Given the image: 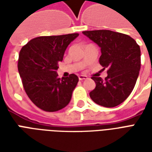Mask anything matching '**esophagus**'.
<instances>
[{
	"mask_svg": "<svg viewBox=\"0 0 152 152\" xmlns=\"http://www.w3.org/2000/svg\"><path fill=\"white\" fill-rule=\"evenodd\" d=\"M79 80H86V79H88V77L86 76H84V75H80L79 76Z\"/></svg>",
	"mask_w": 152,
	"mask_h": 152,
	"instance_id": "34e87169",
	"label": "esophagus"
}]
</instances>
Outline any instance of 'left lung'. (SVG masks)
<instances>
[{"label":"left lung","mask_w":152,"mask_h":152,"mask_svg":"<svg viewBox=\"0 0 152 152\" xmlns=\"http://www.w3.org/2000/svg\"><path fill=\"white\" fill-rule=\"evenodd\" d=\"M82 33L100 47L99 63L108 69L105 80L92 76L96 87L89 93L90 98L105 107L120 105L133 91L139 75L140 47L129 36L110 30Z\"/></svg>","instance_id":"1"}]
</instances>
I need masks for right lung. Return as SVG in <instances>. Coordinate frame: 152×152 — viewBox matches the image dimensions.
Wrapping results in <instances>:
<instances>
[{"instance_id": "add662e5", "label": "right lung", "mask_w": 152, "mask_h": 152, "mask_svg": "<svg viewBox=\"0 0 152 152\" xmlns=\"http://www.w3.org/2000/svg\"><path fill=\"white\" fill-rule=\"evenodd\" d=\"M78 36L39 37L19 52L18 69L25 92L35 105L45 112L59 111L71 101L78 76L71 74L61 80L57 70L67 46Z\"/></svg>"}]
</instances>
